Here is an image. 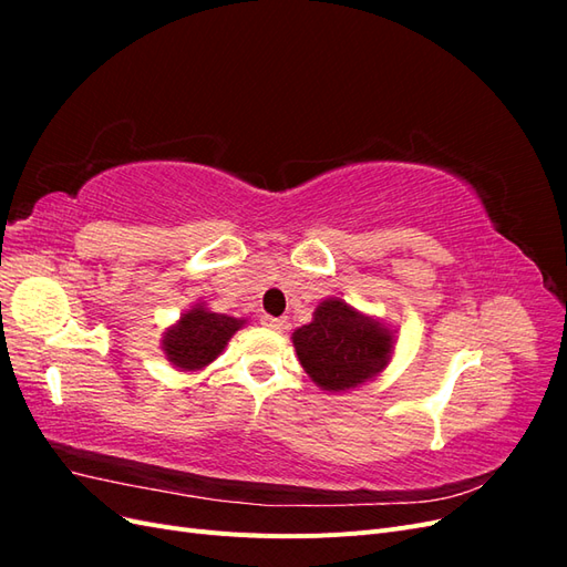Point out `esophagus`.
<instances>
[{"label": "esophagus", "instance_id": "obj_1", "mask_svg": "<svg viewBox=\"0 0 567 567\" xmlns=\"http://www.w3.org/2000/svg\"><path fill=\"white\" fill-rule=\"evenodd\" d=\"M260 323H262V326H267V329H271V331H281V329H286V319L269 317V315H262V317H260Z\"/></svg>", "mask_w": 567, "mask_h": 567}]
</instances>
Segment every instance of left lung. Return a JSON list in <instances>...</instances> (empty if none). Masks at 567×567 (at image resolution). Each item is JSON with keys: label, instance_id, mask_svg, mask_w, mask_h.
I'll use <instances>...</instances> for the list:
<instances>
[{"label": "left lung", "instance_id": "left-lung-1", "mask_svg": "<svg viewBox=\"0 0 567 567\" xmlns=\"http://www.w3.org/2000/svg\"><path fill=\"white\" fill-rule=\"evenodd\" d=\"M293 346L302 369L321 390L346 392L388 367L394 336L342 298H326L312 321L293 333Z\"/></svg>", "mask_w": 567, "mask_h": 567}]
</instances>
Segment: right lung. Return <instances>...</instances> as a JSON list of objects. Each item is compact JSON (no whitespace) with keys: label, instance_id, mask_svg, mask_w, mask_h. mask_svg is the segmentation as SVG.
I'll return each mask as SVG.
<instances>
[{"label":"right lung","instance_id":"right-lung-1","mask_svg":"<svg viewBox=\"0 0 567 567\" xmlns=\"http://www.w3.org/2000/svg\"><path fill=\"white\" fill-rule=\"evenodd\" d=\"M246 319L210 312L203 302L179 317L163 336V352L167 362L182 371L205 369L227 348L229 338L241 329Z\"/></svg>","mask_w":567,"mask_h":567}]
</instances>
